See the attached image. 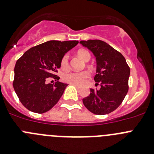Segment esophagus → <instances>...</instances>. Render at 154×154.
Here are the masks:
<instances>
[{
	"instance_id": "34e87169",
	"label": "esophagus",
	"mask_w": 154,
	"mask_h": 154,
	"mask_svg": "<svg viewBox=\"0 0 154 154\" xmlns=\"http://www.w3.org/2000/svg\"><path fill=\"white\" fill-rule=\"evenodd\" d=\"M73 85L75 86V87H77V89H80V86H79V85H76V84H73Z\"/></svg>"
}]
</instances>
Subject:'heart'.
Wrapping results in <instances>:
<instances>
[{"label":"heart","instance_id":"1","mask_svg":"<svg viewBox=\"0 0 154 154\" xmlns=\"http://www.w3.org/2000/svg\"><path fill=\"white\" fill-rule=\"evenodd\" d=\"M77 54L84 61L90 60V54L85 50H80L77 51ZM60 68L63 70H66L69 68V55L64 54L60 60ZM91 74L88 70L83 71H69L65 73L62 76V79L64 82L76 85H83L86 83L87 80L90 77Z\"/></svg>","mask_w":154,"mask_h":154}]
</instances>
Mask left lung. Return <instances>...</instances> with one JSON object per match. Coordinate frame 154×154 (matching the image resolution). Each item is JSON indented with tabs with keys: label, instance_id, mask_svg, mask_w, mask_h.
<instances>
[{
	"label": "left lung",
	"instance_id": "left-lung-1",
	"mask_svg": "<svg viewBox=\"0 0 154 154\" xmlns=\"http://www.w3.org/2000/svg\"><path fill=\"white\" fill-rule=\"evenodd\" d=\"M80 44L96 57L94 80L96 85L100 84L99 90L91 89V94L83 99V103L94 114L111 113L121 104L128 92L130 67L124 57L104 41L88 40Z\"/></svg>",
	"mask_w": 154,
	"mask_h": 154
}]
</instances>
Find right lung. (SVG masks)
<instances>
[{
  "label": "right lung",
  "mask_w": 154,
  "mask_h": 154,
  "mask_svg": "<svg viewBox=\"0 0 154 154\" xmlns=\"http://www.w3.org/2000/svg\"><path fill=\"white\" fill-rule=\"evenodd\" d=\"M77 44V41H47L29 49L17 60L13 87L27 110L43 113L57 103L67 84L59 82L55 73L63 55ZM50 78L56 82L48 84Z\"/></svg>",
  "instance_id": "add662e5"
}]
</instances>
